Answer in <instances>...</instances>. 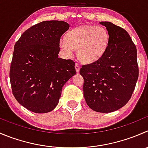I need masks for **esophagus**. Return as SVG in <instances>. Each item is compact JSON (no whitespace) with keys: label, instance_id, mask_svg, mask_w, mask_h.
<instances>
[{"label":"esophagus","instance_id":"34e87169","mask_svg":"<svg viewBox=\"0 0 148 148\" xmlns=\"http://www.w3.org/2000/svg\"><path fill=\"white\" fill-rule=\"evenodd\" d=\"M75 69H76V71H77V72H79V69H80V66L78 65L77 64H75Z\"/></svg>","mask_w":148,"mask_h":148}]
</instances>
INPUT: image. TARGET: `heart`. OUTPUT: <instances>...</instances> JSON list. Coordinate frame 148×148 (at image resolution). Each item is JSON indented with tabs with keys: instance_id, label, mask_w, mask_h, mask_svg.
<instances>
[{
	"instance_id": "heart-1",
	"label": "heart",
	"mask_w": 148,
	"mask_h": 148,
	"mask_svg": "<svg viewBox=\"0 0 148 148\" xmlns=\"http://www.w3.org/2000/svg\"><path fill=\"white\" fill-rule=\"evenodd\" d=\"M109 34L100 26H83L69 32L67 39L60 40V47L68 56L77 51L79 59L84 64H92L100 59L108 45Z\"/></svg>"
}]
</instances>
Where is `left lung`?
Returning a JSON list of instances; mask_svg holds the SVG:
<instances>
[{
    "label": "left lung",
    "mask_w": 148,
    "mask_h": 148,
    "mask_svg": "<svg viewBox=\"0 0 148 148\" xmlns=\"http://www.w3.org/2000/svg\"><path fill=\"white\" fill-rule=\"evenodd\" d=\"M109 34L108 45L101 58L82 65L83 92L87 106L100 113H110L125 106L139 76L137 48L125 29L109 21H100Z\"/></svg>",
    "instance_id": "left-lung-1"
}]
</instances>
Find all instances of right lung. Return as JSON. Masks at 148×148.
Listing matches in <instances>:
<instances>
[{
    "label": "right lung",
    "instance_id": "obj_1",
    "mask_svg": "<svg viewBox=\"0 0 148 148\" xmlns=\"http://www.w3.org/2000/svg\"><path fill=\"white\" fill-rule=\"evenodd\" d=\"M63 21H44L26 30L14 45L10 67L12 93L22 106L45 114L58 105L65 83L76 74L75 63L58 58Z\"/></svg>",
    "mask_w": 148,
    "mask_h": 148
}]
</instances>
